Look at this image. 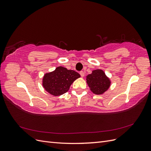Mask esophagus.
<instances>
[{
    "label": "esophagus",
    "mask_w": 151,
    "mask_h": 151,
    "mask_svg": "<svg viewBox=\"0 0 151 151\" xmlns=\"http://www.w3.org/2000/svg\"><path fill=\"white\" fill-rule=\"evenodd\" d=\"M79 74H80V75H81V76L82 77H83L84 76V72L83 71H81Z\"/></svg>",
    "instance_id": "34e87169"
}]
</instances>
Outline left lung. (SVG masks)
<instances>
[{"label":"left lung","mask_w":151,"mask_h":151,"mask_svg":"<svg viewBox=\"0 0 151 151\" xmlns=\"http://www.w3.org/2000/svg\"><path fill=\"white\" fill-rule=\"evenodd\" d=\"M86 83L90 90L97 95L104 94L111 86V82L101 69H96L86 76Z\"/></svg>","instance_id":"8db88e82"}]
</instances>
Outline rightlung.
Returning a JSON list of instances; mask_svg holds the SVG:
<instances>
[{"mask_svg": "<svg viewBox=\"0 0 151 151\" xmlns=\"http://www.w3.org/2000/svg\"><path fill=\"white\" fill-rule=\"evenodd\" d=\"M80 77L77 72L59 66L52 72L45 73L42 79V86L49 94L58 96L67 93L71 84Z\"/></svg>", "mask_w": 151, "mask_h": 151, "instance_id": "right-lung-1", "label": "right lung"}]
</instances>
